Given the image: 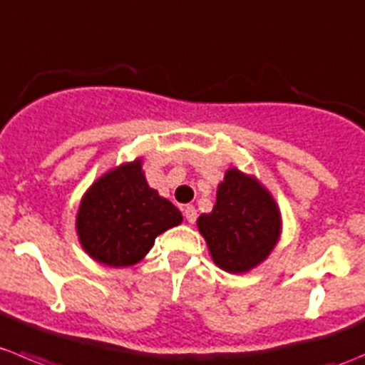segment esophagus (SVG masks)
<instances>
[{"label": "esophagus", "instance_id": "1", "mask_svg": "<svg viewBox=\"0 0 365 365\" xmlns=\"http://www.w3.org/2000/svg\"><path fill=\"white\" fill-rule=\"evenodd\" d=\"M182 211H184V218H186L190 223H195V220H197V209H195L193 205H186Z\"/></svg>", "mask_w": 365, "mask_h": 365}]
</instances>
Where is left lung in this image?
Returning a JSON list of instances; mask_svg holds the SVG:
<instances>
[{
  "label": "left lung",
  "instance_id": "left-lung-1",
  "mask_svg": "<svg viewBox=\"0 0 365 365\" xmlns=\"http://www.w3.org/2000/svg\"><path fill=\"white\" fill-rule=\"evenodd\" d=\"M212 261L229 273H245L264 261L280 236V212L272 195L237 168L227 170L216 204L197 220Z\"/></svg>",
  "mask_w": 365,
  "mask_h": 365
}]
</instances>
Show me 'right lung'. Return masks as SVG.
Listing matches in <instances>:
<instances>
[{"mask_svg": "<svg viewBox=\"0 0 365 365\" xmlns=\"http://www.w3.org/2000/svg\"><path fill=\"white\" fill-rule=\"evenodd\" d=\"M181 222V211L147 184L142 161L136 160L90 186L79 205L76 229L90 257L120 268L136 264L161 232Z\"/></svg>", "mask_w": 365, "mask_h": 365, "instance_id": "right-lung-1", "label": "right lung"}]
</instances>
